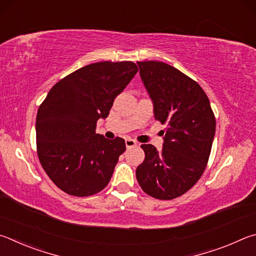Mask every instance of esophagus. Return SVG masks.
I'll list each match as a JSON object with an SVG mask.
<instances>
[{"label":"esophagus","instance_id":"34e87169","mask_svg":"<svg viewBox=\"0 0 256 256\" xmlns=\"http://www.w3.org/2000/svg\"><path fill=\"white\" fill-rule=\"evenodd\" d=\"M124 144H126V147L127 148H130V147H134V146H137V142L135 140H130V138H128V140H124Z\"/></svg>","mask_w":256,"mask_h":256}]
</instances>
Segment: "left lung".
Listing matches in <instances>:
<instances>
[{"mask_svg":"<svg viewBox=\"0 0 256 256\" xmlns=\"http://www.w3.org/2000/svg\"><path fill=\"white\" fill-rule=\"evenodd\" d=\"M156 120L166 124L163 148L142 145L145 160L136 170L147 194L171 200L190 190L202 176L216 132L207 94L194 80L162 62H138Z\"/></svg>","mask_w":256,"mask_h":256,"instance_id":"left-lung-1","label":"left lung"}]
</instances>
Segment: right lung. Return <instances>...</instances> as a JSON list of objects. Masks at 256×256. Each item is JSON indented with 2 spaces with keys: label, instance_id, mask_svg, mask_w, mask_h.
<instances>
[{
  "label": "right lung",
  "instance_id": "right-lung-1",
  "mask_svg": "<svg viewBox=\"0 0 256 256\" xmlns=\"http://www.w3.org/2000/svg\"><path fill=\"white\" fill-rule=\"evenodd\" d=\"M138 72L132 62H100L67 75L52 88L36 119L38 158L52 181L76 196L96 194L114 174L124 140L96 134L116 96Z\"/></svg>",
  "mask_w": 256,
  "mask_h": 256
}]
</instances>
